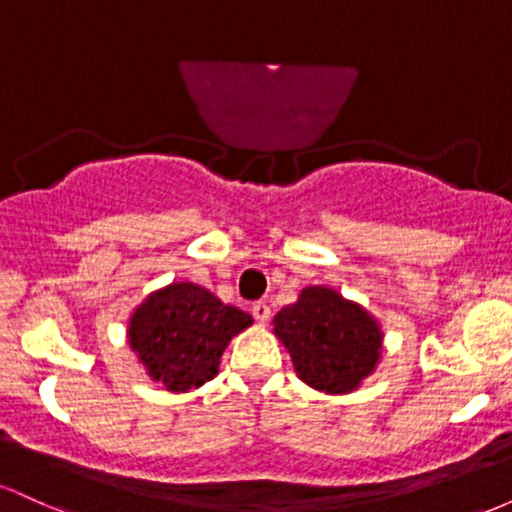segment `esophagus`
<instances>
[{
    "label": "esophagus",
    "instance_id": "34e87169",
    "mask_svg": "<svg viewBox=\"0 0 512 512\" xmlns=\"http://www.w3.org/2000/svg\"><path fill=\"white\" fill-rule=\"evenodd\" d=\"M269 315H272V310H269V305L267 303H255L252 305V317H255L257 322H260V325H264V322L269 320Z\"/></svg>",
    "mask_w": 512,
    "mask_h": 512
}]
</instances>
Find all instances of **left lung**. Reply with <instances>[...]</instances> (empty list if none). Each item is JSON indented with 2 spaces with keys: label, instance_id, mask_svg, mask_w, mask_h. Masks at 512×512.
<instances>
[{
  "label": "left lung",
  "instance_id": "left-lung-1",
  "mask_svg": "<svg viewBox=\"0 0 512 512\" xmlns=\"http://www.w3.org/2000/svg\"><path fill=\"white\" fill-rule=\"evenodd\" d=\"M272 325L298 378L327 395L358 390L383 358L385 332L378 317L330 286H305Z\"/></svg>",
  "mask_w": 512,
  "mask_h": 512
}]
</instances>
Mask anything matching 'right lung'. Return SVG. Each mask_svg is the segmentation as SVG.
<instances>
[{
    "mask_svg": "<svg viewBox=\"0 0 512 512\" xmlns=\"http://www.w3.org/2000/svg\"><path fill=\"white\" fill-rule=\"evenodd\" d=\"M250 325L204 286L170 281L129 313L127 344L154 383L180 395L214 380L226 346Z\"/></svg>",
    "mask_w": 512,
    "mask_h": 512,
    "instance_id": "right-lung-1",
    "label": "right lung"
}]
</instances>
